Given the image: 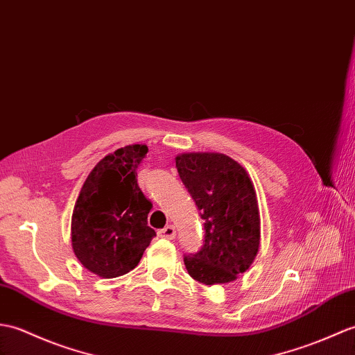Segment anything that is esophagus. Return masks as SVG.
<instances>
[{"label": "esophagus", "mask_w": 355, "mask_h": 355, "mask_svg": "<svg viewBox=\"0 0 355 355\" xmlns=\"http://www.w3.org/2000/svg\"><path fill=\"white\" fill-rule=\"evenodd\" d=\"M159 236H160V237H164V239H169V241H172V239L175 237V228L172 227V225L164 227L163 230H160V232H159Z\"/></svg>", "instance_id": "obj_1"}]
</instances>
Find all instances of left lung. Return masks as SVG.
I'll use <instances>...</instances> for the list:
<instances>
[{
  "mask_svg": "<svg viewBox=\"0 0 355 355\" xmlns=\"http://www.w3.org/2000/svg\"><path fill=\"white\" fill-rule=\"evenodd\" d=\"M175 166L204 219L201 250L184 255L189 275L207 286L234 282L260 246L259 202L248 172L219 153L178 154Z\"/></svg>",
  "mask_w": 355,
  "mask_h": 355,
  "instance_id": "obj_1",
  "label": "left lung"
}]
</instances>
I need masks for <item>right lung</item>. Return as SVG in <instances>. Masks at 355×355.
Here are the masks:
<instances>
[{"label": "right lung", "mask_w": 355, "mask_h": 355, "mask_svg": "<svg viewBox=\"0 0 355 355\" xmlns=\"http://www.w3.org/2000/svg\"><path fill=\"white\" fill-rule=\"evenodd\" d=\"M146 153V145H128L105 155L90 171L73 205V254L98 277L114 278L135 269L155 236L148 227L153 204L136 178Z\"/></svg>", "instance_id": "right-lung-1"}]
</instances>
